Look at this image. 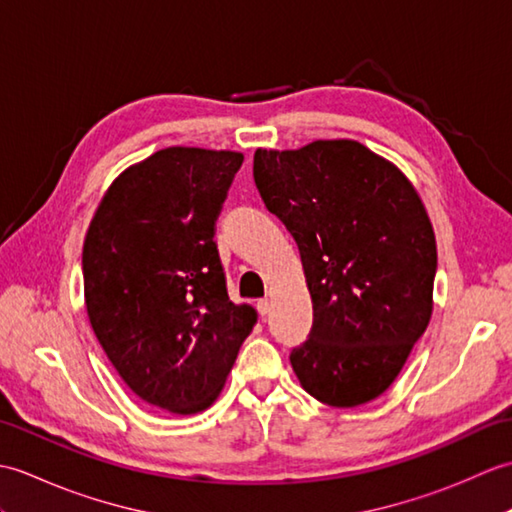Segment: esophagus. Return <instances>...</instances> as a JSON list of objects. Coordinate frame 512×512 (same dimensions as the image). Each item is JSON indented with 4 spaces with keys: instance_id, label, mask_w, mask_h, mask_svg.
I'll return each instance as SVG.
<instances>
[{
    "instance_id": "1",
    "label": "esophagus",
    "mask_w": 512,
    "mask_h": 512,
    "mask_svg": "<svg viewBox=\"0 0 512 512\" xmlns=\"http://www.w3.org/2000/svg\"><path fill=\"white\" fill-rule=\"evenodd\" d=\"M257 312L262 314V317H266V314L270 312V301L268 299H259L257 301Z\"/></svg>"
}]
</instances>
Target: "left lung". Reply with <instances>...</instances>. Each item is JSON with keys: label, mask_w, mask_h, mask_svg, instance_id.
I'll return each instance as SVG.
<instances>
[{"label": "left lung", "mask_w": 512, "mask_h": 512, "mask_svg": "<svg viewBox=\"0 0 512 512\" xmlns=\"http://www.w3.org/2000/svg\"><path fill=\"white\" fill-rule=\"evenodd\" d=\"M253 176L295 237L312 297L292 369L325 405H365L394 383L431 319L438 250L420 195L356 140L257 149Z\"/></svg>", "instance_id": "8db88e82"}]
</instances>
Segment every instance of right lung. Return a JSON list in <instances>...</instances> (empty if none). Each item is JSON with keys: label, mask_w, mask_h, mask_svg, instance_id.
Here are the masks:
<instances>
[{"label": "right lung", "mask_w": 512, "mask_h": 512, "mask_svg": "<svg viewBox=\"0 0 512 512\" xmlns=\"http://www.w3.org/2000/svg\"><path fill=\"white\" fill-rule=\"evenodd\" d=\"M239 151L167 147L107 189L83 242L85 308L118 376L151 407L204 411L257 312L228 299L215 220Z\"/></svg>", "instance_id": "obj_1"}]
</instances>
